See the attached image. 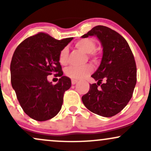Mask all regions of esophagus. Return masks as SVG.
Instances as JSON below:
<instances>
[{"label": "esophagus", "instance_id": "1", "mask_svg": "<svg viewBox=\"0 0 151 151\" xmlns=\"http://www.w3.org/2000/svg\"><path fill=\"white\" fill-rule=\"evenodd\" d=\"M77 82V80H76V79H72V85L75 84Z\"/></svg>", "mask_w": 151, "mask_h": 151}]
</instances>
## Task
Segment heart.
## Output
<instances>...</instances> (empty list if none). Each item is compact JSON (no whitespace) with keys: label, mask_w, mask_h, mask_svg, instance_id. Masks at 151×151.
Wrapping results in <instances>:
<instances>
[{"label":"heart","mask_w":151,"mask_h":151,"mask_svg":"<svg viewBox=\"0 0 151 151\" xmlns=\"http://www.w3.org/2000/svg\"><path fill=\"white\" fill-rule=\"evenodd\" d=\"M75 47L86 53H89L90 58L93 60L97 59V55L93 52L96 50V42L91 38H84L75 42ZM69 50L64 47L59 53V62L62 65H65L68 62ZM93 67L91 65L84 67H71L66 71V74L72 79H82L89 76L92 72Z\"/></svg>","instance_id":"1"}]
</instances>
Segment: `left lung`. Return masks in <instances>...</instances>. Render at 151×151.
Returning a JSON list of instances; mask_svg holds the SVG:
<instances>
[{"mask_svg":"<svg viewBox=\"0 0 151 151\" xmlns=\"http://www.w3.org/2000/svg\"><path fill=\"white\" fill-rule=\"evenodd\" d=\"M92 35L99 39L103 57L99 67L91 75L97 84H90L81 100L90 111L111 117L122 111L132 97L137 81L136 61L127 41L115 30L97 25L81 37Z\"/></svg>","mask_w":151,"mask_h":151,"instance_id":"obj_1","label":"left lung"}]
</instances>
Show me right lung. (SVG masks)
<instances>
[{
    "instance_id": "add662e5",
    "label": "right lung",
    "mask_w": 151,
    "mask_h": 151,
    "mask_svg": "<svg viewBox=\"0 0 151 151\" xmlns=\"http://www.w3.org/2000/svg\"><path fill=\"white\" fill-rule=\"evenodd\" d=\"M72 39L59 40L38 32L26 38L13 53L10 63L12 86L22 110L35 120H49L62 108L64 93L70 88L71 80L62 76L59 53ZM52 74L60 77L58 84L47 81V76Z\"/></svg>"
}]
</instances>
